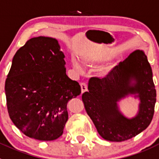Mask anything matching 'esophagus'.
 <instances>
[{
	"label": "esophagus",
	"mask_w": 159,
	"mask_h": 159,
	"mask_svg": "<svg viewBox=\"0 0 159 159\" xmlns=\"http://www.w3.org/2000/svg\"><path fill=\"white\" fill-rule=\"evenodd\" d=\"M81 93H84L87 91V84L85 82L81 83Z\"/></svg>",
	"instance_id": "obj_1"
}]
</instances>
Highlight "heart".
Instances as JSON below:
<instances>
[{
    "instance_id": "heart-1",
    "label": "heart",
    "mask_w": 159,
    "mask_h": 159,
    "mask_svg": "<svg viewBox=\"0 0 159 159\" xmlns=\"http://www.w3.org/2000/svg\"><path fill=\"white\" fill-rule=\"evenodd\" d=\"M110 58V55L107 54H102V53H97V54H93L86 56L84 58V62L89 66H95L101 64L102 62H105L108 58ZM73 66H74V69L76 70L78 72H82L83 66L78 60L74 59L73 60ZM113 69L112 66H104L99 70V74L101 77H107L109 75L110 73L111 72Z\"/></svg>"
}]
</instances>
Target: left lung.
<instances>
[{"label": "left lung", "instance_id": "obj_1", "mask_svg": "<svg viewBox=\"0 0 159 159\" xmlns=\"http://www.w3.org/2000/svg\"><path fill=\"white\" fill-rule=\"evenodd\" d=\"M88 89L82 94V101L87 114L104 139L111 142L130 139L151 124L156 90L144 51L137 50L131 53L107 77L90 78ZM129 95L140 101L138 112L132 118L126 117L118 106V101Z\"/></svg>", "mask_w": 159, "mask_h": 159}]
</instances>
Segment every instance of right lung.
<instances>
[{
    "label": "right lung",
    "instance_id": "right-lung-1",
    "mask_svg": "<svg viewBox=\"0 0 159 159\" xmlns=\"http://www.w3.org/2000/svg\"><path fill=\"white\" fill-rule=\"evenodd\" d=\"M65 55L51 37L30 39L12 58L5 81L8 115L30 138L51 141L62 135L67 103L81 93L66 74Z\"/></svg>",
    "mask_w": 159,
    "mask_h": 159
}]
</instances>
